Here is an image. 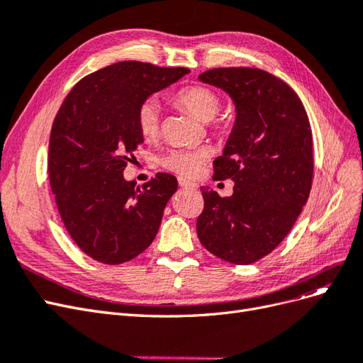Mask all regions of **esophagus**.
<instances>
[{"label":"esophagus","mask_w":363,"mask_h":363,"mask_svg":"<svg viewBox=\"0 0 363 363\" xmlns=\"http://www.w3.org/2000/svg\"><path fill=\"white\" fill-rule=\"evenodd\" d=\"M179 184L182 186V188H188V189H196V184L191 180H186L183 177H179Z\"/></svg>","instance_id":"esophagus-1"}]
</instances>
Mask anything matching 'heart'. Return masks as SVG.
<instances>
[{"label":"heart","mask_w":363,"mask_h":363,"mask_svg":"<svg viewBox=\"0 0 363 363\" xmlns=\"http://www.w3.org/2000/svg\"><path fill=\"white\" fill-rule=\"evenodd\" d=\"M177 100L183 107L201 121H211L219 112L221 100L219 95L203 84L186 86L175 94ZM160 103L157 98L151 96L142 103L138 108V128L140 135L150 139L155 138L160 127ZM208 159V151L204 148H174L162 157V164L167 169L177 172L180 175H195Z\"/></svg>","instance_id":"1"}]
</instances>
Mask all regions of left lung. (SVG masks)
I'll return each instance as SVG.
<instances>
[{"instance_id":"obj_1","label":"left lung","mask_w":363,"mask_h":363,"mask_svg":"<svg viewBox=\"0 0 363 363\" xmlns=\"http://www.w3.org/2000/svg\"><path fill=\"white\" fill-rule=\"evenodd\" d=\"M199 80L223 89L236 118L213 179H232L221 199L203 186L200 242L216 257L248 265L284 239L309 199L313 175L309 118L291 87L257 68H215Z\"/></svg>"}]
</instances>
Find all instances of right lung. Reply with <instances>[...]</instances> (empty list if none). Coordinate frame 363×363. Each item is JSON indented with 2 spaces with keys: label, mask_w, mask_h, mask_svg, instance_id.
Masks as SVG:
<instances>
[{
  "label": "right lung",
  "mask_w": 363,
  "mask_h": 363,
  "mask_svg": "<svg viewBox=\"0 0 363 363\" xmlns=\"http://www.w3.org/2000/svg\"><path fill=\"white\" fill-rule=\"evenodd\" d=\"M188 72L118 62L84 77L59 108L48 148L51 191L74 242L98 262L119 265L135 259L159 232L177 179L159 172L136 186L123 172L144 142L139 106Z\"/></svg>",
  "instance_id": "obj_1"
}]
</instances>
